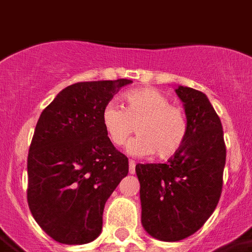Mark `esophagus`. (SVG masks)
<instances>
[{
  "mask_svg": "<svg viewBox=\"0 0 252 252\" xmlns=\"http://www.w3.org/2000/svg\"><path fill=\"white\" fill-rule=\"evenodd\" d=\"M134 173H136V162L129 160V174H134Z\"/></svg>",
  "mask_w": 252,
  "mask_h": 252,
  "instance_id": "obj_1",
  "label": "esophagus"
}]
</instances>
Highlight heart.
Returning a JSON list of instances; mask_svg holds the SVG:
<instances>
[{
    "mask_svg": "<svg viewBox=\"0 0 252 252\" xmlns=\"http://www.w3.org/2000/svg\"><path fill=\"white\" fill-rule=\"evenodd\" d=\"M124 101L126 109L109 102L101 114L103 128L114 145H124L137 128L139 134L126 146L130 155L156 154L158 158H168L181 150L187 136V119L182 109L170 105L165 94L141 88L126 92Z\"/></svg>",
    "mask_w": 252,
    "mask_h": 252,
    "instance_id": "1",
    "label": "heart"
}]
</instances>
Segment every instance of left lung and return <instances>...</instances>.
<instances>
[{"mask_svg":"<svg viewBox=\"0 0 252 252\" xmlns=\"http://www.w3.org/2000/svg\"><path fill=\"white\" fill-rule=\"evenodd\" d=\"M187 136L166 164H138L145 230L156 240L177 242L197 232L217 208L223 187V126L206 94L178 86Z\"/></svg>","mask_w":252,"mask_h":252,"instance_id":"8db88e82","label":"left lung"}]
</instances>
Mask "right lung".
Masks as SVG:
<instances>
[{
	"instance_id": "1",
	"label": "right lung",
	"mask_w": 252,
	"mask_h": 252,
	"mask_svg": "<svg viewBox=\"0 0 252 252\" xmlns=\"http://www.w3.org/2000/svg\"><path fill=\"white\" fill-rule=\"evenodd\" d=\"M130 79L66 87L42 111L28 154V205L38 225L65 245L92 242L110 194L128 174L101 114Z\"/></svg>"
}]
</instances>
